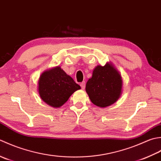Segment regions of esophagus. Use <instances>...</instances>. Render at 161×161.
I'll list each match as a JSON object with an SVG mask.
<instances>
[{"mask_svg": "<svg viewBox=\"0 0 161 161\" xmlns=\"http://www.w3.org/2000/svg\"><path fill=\"white\" fill-rule=\"evenodd\" d=\"M80 87H81L82 89H83V90L85 89V81H83V82H82V83H80Z\"/></svg>", "mask_w": 161, "mask_h": 161, "instance_id": "obj_1", "label": "esophagus"}]
</instances>
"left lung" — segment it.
I'll list each match as a JSON object with an SVG mask.
<instances>
[{
	"mask_svg": "<svg viewBox=\"0 0 161 161\" xmlns=\"http://www.w3.org/2000/svg\"><path fill=\"white\" fill-rule=\"evenodd\" d=\"M122 77L112 62L94 69L92 76L87 80L85 91L94 105L106 108L115 103L122 92Z\"/></svg>",
	"mask_w": 161,
	"mask_h": 161,
	"instance_id": "8db88e82",
	"label": "left lung"
}]
</instances>
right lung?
Returning <instances> with one entry per match:
<instances>
[{
    "label": "right lung",
    "mask_w": 161,
    "mask_h": 161,
    "mask_svg": "<svg viewBox=\"0 0 161 161\" xmlns=\"http://www.w3.org/2000/svg\"><path fill=\"white\" fill-rule=\"evenodd\" d=\"M80 89V85L59 66L44 71L38 80L39 97L53 108H60L74 92Z\"/></svg>",
    "instance_id": "obj_1"
}]
</instances>
